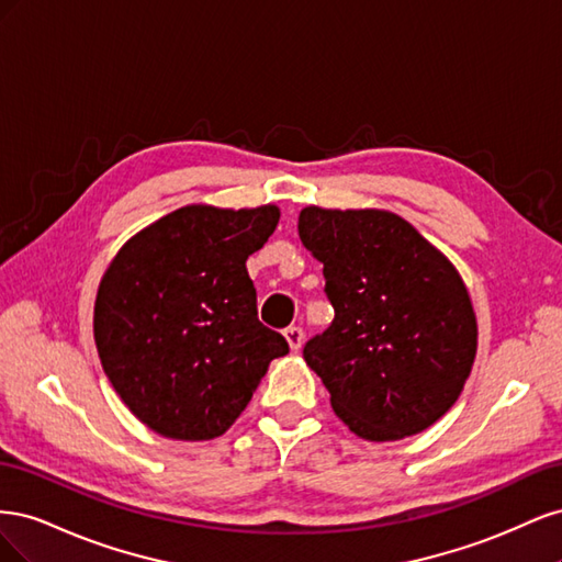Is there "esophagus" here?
Masks as SVG:
<instances>
[{"instance_id": "esophagus-1", "label": "esophagus", "mask_w": 562, "mask_h": 562, "mask_svg": "<svg viewBox=\"0 0 562 562\" xmlns=\"http://www.w3.org/2000/svg\"><path fill=\"white\" fill-rule=\"evenodd\" d=\"M285 339H288V347H291L293 351H297L300 347H302V342H304V333H302V328H297V326H291V328H285Z\"/></svg>"}]
</instances>
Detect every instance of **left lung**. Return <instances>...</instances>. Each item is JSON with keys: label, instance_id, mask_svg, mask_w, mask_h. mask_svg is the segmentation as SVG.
Returning a JSON list of instances; mask_svg holds the SVG:
<instances>
[{"label": "left lung", "instance_id": "left-lung-1", "mask_svg": "<svg viewBox=\"0 0 562 562\" xmlns=\"http://www.w3.org/2000/svg\"><path fill=\"white\" fill-rule=\"evenodd\" d=\"M300 239L323 262L330 328L304 361L349 431L386 443L429 429L471 375L479 323L454 265L382 209L307 206Z\"/></svg>", "mask_w": 562, "mask_h": 562}]
</instances>
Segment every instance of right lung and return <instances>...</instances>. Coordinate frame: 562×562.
<instances>
[{
    "label": "right lung",
    "instance_id": "1",
    "mask_svg": "<svg viewBox=\"0 0 562 562\" xmlns=\"http://www.w3.org/2000/svg\"><path fill=\"white\" fill-rule=\"evenodd\" d=\"M274 203H190L119 248L100 279L93 337L128 411L155 434L211 440L236 422L288 342L258 321L248 255L279 225Z\"/></svg>",
    "mask_w": 562,
    "mask_h": 562
}]
</instances>
